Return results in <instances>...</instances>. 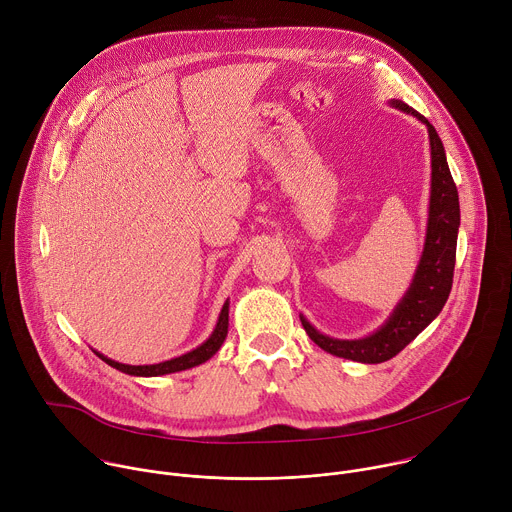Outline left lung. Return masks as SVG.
<instances>
[{
    "mask_svg": "<svg viewBox=\"0 0 512 512\" xmlns=\"http://www.w3.org/2000/svg\"><path fill=\"white\" fill-rule=\"evenodd\" d=\"M393 107L417 117L427 125L429 148H431V194H429V216L425 245L415 269L413 281L403 300L397 304L389 320L371 336L358 340H338L320 334L304 316H300L308 336L326 352L356 360L377 364L399 354L431 320L442 312L448 302L454 281L456 265V243L460 227V202L458 188L454 184L444 143L435 127L411 109L403 101H391Z\"/></svg>",
    "mask_w": 512,
    "mask_h": 512,
    "instance_id": "1",
    "label": "left lung"
}]
</instances>
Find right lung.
<instances>
[{
	"mask_svg": "<svg viewBox=\"0 0 512 512\" xmlns=\"http://www.w3.org/2000/svg\"><path fill=\"white\" fill-rule=\"evenodd\" d=\"M227 332H229V302H225L223 310H221V316H218V322L212 330V334L206 338V342H202L198 348L182 354V356H176V358H170V360H164V362H158V364H123V362H117V360H111L107 356H103L101 352L93 350L101 360H105L109 367L125 373V375H133V377H160V375H170V373H178V371H186V369H192V367H198V364L206 362L212 354L218 352V348H221V344L225 342L227 338Z\"/></svg>",
	"mask_w": 512,
	"mask_h": 512,
	"instance_id": "1",
	"label": "right lung"
}]
</instances>
